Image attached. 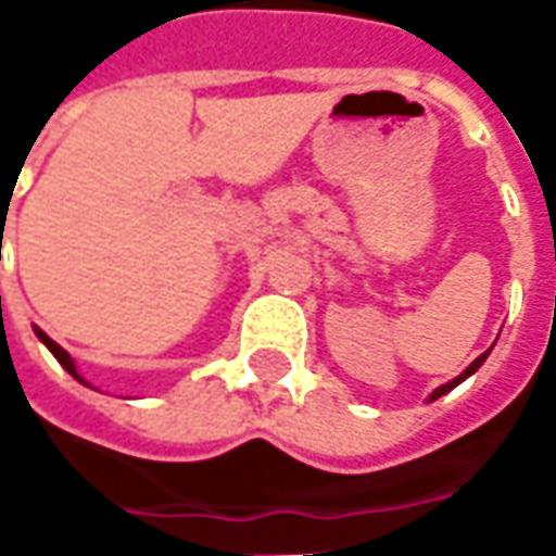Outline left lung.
Returning a JSON list of instances; mask_svg holds the SVG:
<instances>
[{
  "instance_id": "left-lung-1",
  "label": "left lung",
  "mask_w": 556,
  "mask_h": 556,
  "mask_svg": "<svg viewBox=\"0 0 556 556\" xmlns=\"http://www.w3.org/2000/svg\"><path fill=\"white\" fill-rule=\"evenodd\" d=\"M485 357H489V351H485V354H479L477 361L470 363V366H467L465 372L458 375V378H453V381H450V384H443V387H438V390H434V393H431V399H438V396H443V393H450V390H453L455 384H462V381H465L467 375H473L479 369V366H482V363H485Z\"/></svg>"
}]
</instances>
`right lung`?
Returning <instances> with one entry per match:
<instances>
[{
	"label": "right lung",
	"mask_w": 556,
	"mask_h": 556,
	"mask_svg": "<svg viewBox=\"0 0 556 556\" xmlns=\"http://www.w3.org/2000/svg\"><path fill=\"white\" fill-rule=\"evenodd\" d=\"M38 339H41V342H43V345H47V349L53 351V357H55V361H59V363H62V366H65L67 372L74 375V378H79L77 369H74V361H71V354H67L65 349H59V345H55L53 339L47 337V333H41V330H38Z\"/></svg>",
	"instance_id": "add662e5"
}]
</instances>
